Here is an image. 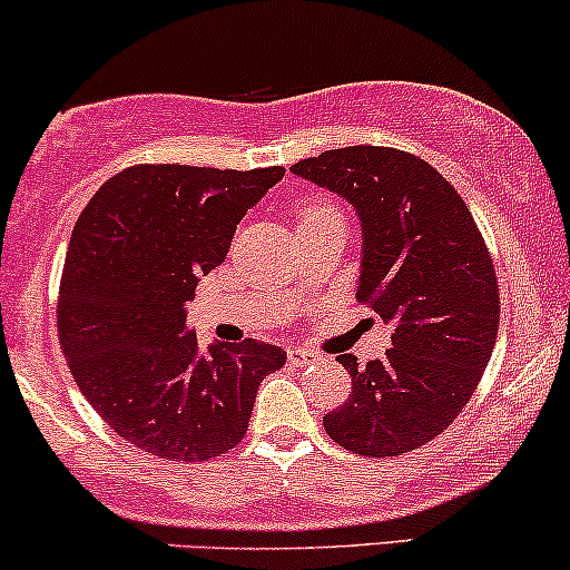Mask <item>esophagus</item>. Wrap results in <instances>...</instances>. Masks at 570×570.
<instances>
[{
	"instance_id": "esophagus-1",
	"label": "esophagus",
	"mask_w": 570,
	"mask_h": 570,
	"mask_svg": "<svg viewBox=\"0 0 570 570\" xmlns=\"http://www.w3.org/2000/svg\"><path fill=\"white\" fill-rule=\"evenodd\" d=\"M287 357H291V363H296V366H304V363L317 361V353H312V350H304V347H291L287 350Z\"/></svg>"
}]
</instances>
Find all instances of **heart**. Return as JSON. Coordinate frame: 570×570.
I'll use <instances>...</instances> for the list:
<instances>
[{
  "instance_id": "b5f03b06",
  "label": "heart",
  "mask_w": 570,
  "mask_h": 570,
  "mask_svg": "<svg viewBox=\"0 0 570 570\" xmlns=\"http://www.w3.org/2000/svg\"><path fill=\"white\" fill-rule=\"evenodd\" d=\"M320 209H325V207H320V204H304V207L298 209V220H304V217L320 213Z\"/></svg>"
}]
</instances>
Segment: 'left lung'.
I'll return each mask as SVG.
<instances>
[{
    "label": "left lung",
    "instance_id": "left-lung-1",
    "mask_svg": "<svg viewBox=\"0 0 570 570\" xmlns=\"http://www.w3.org/2000/svg\"><path fill=\"white\" fill-rule=\"evenodd\" d=\"M291 171L353 204L357 302L393 342L366 366L338 355L353 395L325 414V433L355 455L417 450L463 412L495 347L501 298L482 234L458 190L412 153L353 145Z\"/></svg>",
    "mask_w": 570,
    "mask_h": 570
}]
</instances>
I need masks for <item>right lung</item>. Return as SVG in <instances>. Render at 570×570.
Instances as JSON below:
<instances>
[{
	"instance_id": "obj_1",
	"label": "right lung",
	"mask_w": 570,
	"mask_h": 570,
	"mask_svg": "<svg viewBox=\"0 0 570 570\" xmlns=\"http://www.w3.org/2000/svg\"><path fill=\"white\" fill-rule=\"evenodd\" d=\"M283 175L137 164L75 223L56 312L63 357L96 414L150 455L194 463L228 452L245 439L261 382L285 366L283 347H202L185 328V302Z\"/></svg>"
}]
</instances>
